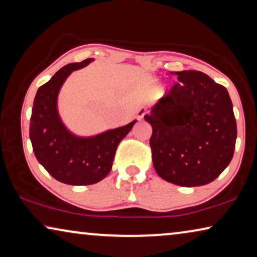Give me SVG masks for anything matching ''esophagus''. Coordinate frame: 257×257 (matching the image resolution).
I'll return each mask as SVG.
<instances>
[{
  "label": "esophagus",
  "instance_id": "1",
  "mask_svg": "<svg viewBox=\"0 0 257 257\" xmlns=\"http://www.w3.org/2000/svg\"><path fill=\"white\" fill-rule=\"evenodd\" d=\"M145 114H147V109H145L144 107H141V108L137 110V115H139L140 118H143Z\"/></svg>",
  "mask_w": 257,
  "mask_h": 257
}]
</instances>
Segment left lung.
Here are the masks:
<instances>
[{"label":"left lung","instance_id":"obj_1","mask_svg":"<svg viewBox=\"0 0 257 257\" xmlns=\"http://www.w3.org/2000/svg\"><path fill=\"white\" fill-rule=\"evenodd\" d=\"M178 83L144 115L152 127L153 167L182 187L212 182L228 166L236 122L227 90L201 71H179Z\"/></svg>","mask_w":257,"mask_h":257}]
</instances>
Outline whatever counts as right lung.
Segmentation results:
<instances>
[{
    "instance_id": "add662e5",
    "label": "right lung",
    "mask_w": 257,
    "mask_h": 257,
    "mask_svg": "<svg viewBox=\"0 0 257 257\" xmlns=\"http://www.w3.org/2000/svg\"><path fill=\"white\" fill-rule=\"evenodd\" d=\"M92 62V59L61 68L37 91L30 120V140L38 162L57 181L72 186L93 185L112 170L120 142L128 135L136 120L123 127L91 137L69 132L57 112V95L72 71Z\"/></svg>"
}]
</instances>
